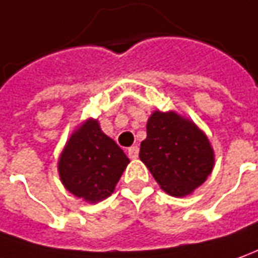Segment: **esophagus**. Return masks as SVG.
Segmentation results:
<instances>
[{
    "mask_svg": "<svg viewBox=\"0 0 258 258\" xmlns=\"http://www.w3.org/2000/svg\"><path fill=\"white\" fill-rule=\"evenodd\" d=\"M127 156H129V159H138V157H139V147H129V149H127Z\"/></svg>",
    "mask_w": 258,
    "mask_h": 258,
    "instance_id": "34e87169",
    "label": "esophagus"
}]
</instances>
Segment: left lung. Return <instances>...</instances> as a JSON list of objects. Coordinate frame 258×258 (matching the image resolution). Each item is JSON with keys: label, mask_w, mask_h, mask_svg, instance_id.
I'll list each match as a JSON object with an SVG mask.
<instances>
[{"label": "left lung", "mask_w": 258, "mask_h": 258, "mask_svg": "<svg viewBox=\"0 0 258 258\" xmlns=\"http://www.w3.org/2000/svg\"><path fill=\"white\" fill-rule=\"evenodd\" d=\"M139 157L161 189L173 197H185L202 185L215 163L207 135L175 112H153Z\"/></svg>", "instance_id": "obj_1"}]
</instances>
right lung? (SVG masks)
<instances>
[{"label":"right lung","mask_w":258,"mask_h":258,"mask_svg":"<svg viewBox=\"0 0 258 258\" xmlns=\"http://www.w3.org/2000/svg\"><path fill=\"white\" fill-rule=\"evenodd\" d=\"M129 164L123 150L88 119L70 136L58 159L63 185L77 198L95 204L108 198Z\"/></svg>","instance_id":"1"}]
</instances>
